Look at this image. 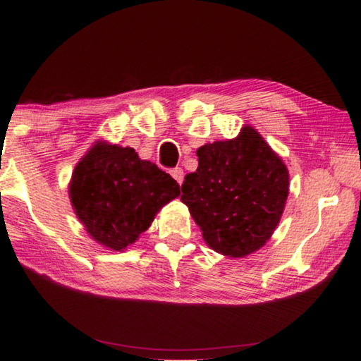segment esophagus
<instances>
[{
    "instance_id": "obj_1",
    "label": "esophagus",
    "mask_w": 361,
    "mask_h": 361,
    "mask_svg": "<svg viewBox=\"0 0 361 361\" xmlns=\"http://www.w3.org/2000/svg\"><path fill=\"white\" fill-rule=\"evenodd\" d=\"M170 175L173 176L175 181L178 183V185H181L183 180H185V173H183V170H181L180 167H176V169H172V170H170Z\"/></svg>"
}]
</instances>
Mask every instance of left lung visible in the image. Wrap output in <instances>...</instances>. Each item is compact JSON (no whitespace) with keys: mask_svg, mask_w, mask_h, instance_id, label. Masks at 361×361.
<instances>
[{"mask_svg":"<svg viewBox=\"0 0 361 361\" xmlns=\"http://www.w3.org/2000/svg\"><path fill=\"white\" fill-rule=\"evenodd\" d=\"M197 170L185 176L188 205L207 245L229 258L258 252L280 223L290 191L285 162L252 126L239 135L207 143Z\"/></svg>","mask_w":361,"mask_h":361,"instance_id":"left-lung-1","label":"left lung"}]
</instances>
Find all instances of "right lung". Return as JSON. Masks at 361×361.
I'll return each instance as SVG.
<instances>
[{
	"label": "right lung",
	"instance_id": "obj_1",
	"mask_svg": "<svg viewBox=\"0 0 361 361\" xmlns=\"http://www.w3.org/2000/svg\"><path fill=\"white\" fill-rule=\"evenodd\" d=\"M70 200L92 239L113 252L135 243L180 186L133 148L99 140L73 170Z\"/></svg>",
	"mask_w": 361,
	"mask_h": 361
}]
</instances>
